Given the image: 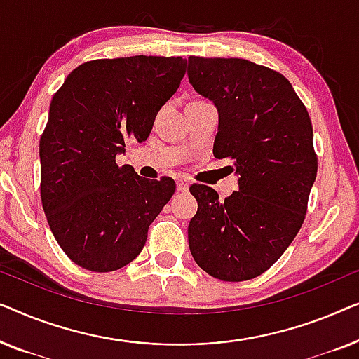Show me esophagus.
Returning a JSON list of instances; mask_svg holds the SVG:
<instances>
[{
    "label": "esophagus",
    "instance_id": "1",
    "mask_svg": "<svg viewBox=\"0 0 359 359\" xmlns=\"http://www.w3.org/2000/svg\"><path fill=\"white\" fill-rule=\"evenodd\" d=\"M176 189H178L180 193H186V191L189 189V183L186 180H178L176 181Z\"/></svg>",
    "mask_w": 359,
    "mask_h": 359
}]
</instances>
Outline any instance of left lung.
Returning <instances> with one entry per match:
<instances>
[{
  "label": "left lung",
  "instance_id": "1",
  "mask_svg": "<svg viewBox=\"0 0 359 359\" xmlns=\"http://www.w3.org/2000/svg\"><path fill=\"white\" fill-rule=\"evenodd\" d=\"M188 76L219 109L214 156L240 175L224 201L205 184L189 188L191 255L210 276L247 281L278 262L306 219L318 166L311 117L286 76L243 58L191 55Z\"/></svg>",
  "mask_w": 359,
  "mask_h": 359
}]
</instances>
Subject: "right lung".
I'll return each instance as SVG.
<instances>
[{"label":"right lung","instance_id":"right-lung-1","mask_svg":"<svg viewBox=\"0 0 359 359\" xmlns=\"http://www.w3.org/2000/svg\"><path fill=\"white\" fill-rule=\"evenodd\" d=\"M186 73L181 57L97 58L52 97L41 135V199L57 243L78 266L116 271L139 257L175 181L116 163L126 140L145 142Z\"/></svg>","mask_w":359,"mask_h":359}]
</instances>
